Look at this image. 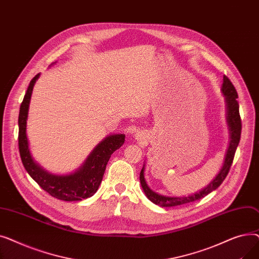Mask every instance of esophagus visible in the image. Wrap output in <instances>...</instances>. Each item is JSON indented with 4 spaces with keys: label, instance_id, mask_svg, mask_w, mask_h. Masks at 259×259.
Wrapping results in <instances>:
<instances>
[{
    "label": "esophagus",
    "instance_id": "esophagus-1",
    "mask_svg": "<svg viewBox=\"0 0 259 259\" xmlns=\"http://www.w3.org/2000/svg\"><path fill=\"white\" fill-rule=\"evenodd\" d=\"M134 138H135V140H137V141L143 142V141H145V140H146V138H147V135H146L145 131H143V130H139V131H138L137 133H135V135H134Z\"/></svg>",
    "mask_w": 259,
    "mask_h": 259
}]
</instances>
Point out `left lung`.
<instances>
[{"label": "left lung", "mask_w": 259, "mask_h": 259, "mask_svg": "<svg viewBox=\"0 0 259 259\" xmlns=\"http://www.w3.org/2000/svg\"><path fill=\"white\" fill-rule=\"evenodd\" d=\"M222 93L225 98L226 102V109H227V125L229 129V135H230V142L229 146L227 149V152L225 155V160H224V165L222 169L220 170L219 174H217L215 178L211 181L209 185H207L205 188H202L199 191L190 194V195H183V196H167V195H162L159 193L154 192L153 190L150 189V187L148 186L145 180V165L141 171L140 174V181L142 188L144 190V192L146 196L148 197L149 200H151L155 205L159 207H175V206H181L185 205V203L188 202H192L195 200H198L202 197L207 196L209 193H211L214 190L219 188L224 180L226 179V176L229 173L230 167L232 165L234 154L237 149V146L239 144L240 140V133H241V120H240V115H239V105L237 102V92L233 86V84L231 83L230 79L227 76H224V81L222 85Z\"/></svg>", "instance_id": "8db88e82"}]
</instances>
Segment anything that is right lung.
Listing matches in <instances>:
<instances>
[{"label": "right lung", "mask_w": 259, "mask_h": 259, "mask_svg": "<svg viewBox=\"0 0 259 259\" xmlns=\"http://www.w3.org/2000/svg\"><path fill=\"white\" fill-rule=\"evenodd\" d=\"M38 77L39 73L31 79L20 107L19 149L23 165L38 186L53 197L65 201H79L91 197L102 183L109 158L125 143V134L108 135L95 146L83 165L74 172L53 174L47 171L33 159L26 133L32 90Z\"/></svg>", "instance_id": "obj_1"}]
</instances>
